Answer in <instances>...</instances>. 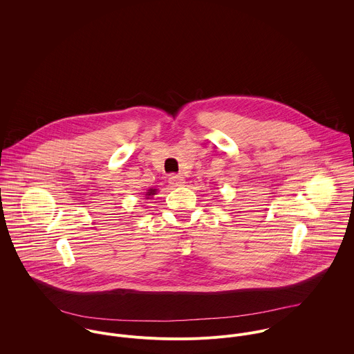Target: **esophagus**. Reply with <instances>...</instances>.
<instances>
[{
    "mask_svg": "<svg viewBox=\"0 0 354 354\" xmlns=\"http://www.w3.org/2000/svg\"><path fill=\"white\" fill-rule=\"evenodd\" d=\"M169 184H170L171 187H181V185L185 184V180H184V177L180 176V174H171V176L169 177Z\"/></svg>",
    "mask_w": 354,
    "mask_h": 354,
    "instance_id": "34e87169",
    "label": "esophagus"
}]
</instances>
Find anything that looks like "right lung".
Masks as SVG:
<instances>
[{
	"label": "right lung",
	"mask_w": 354,
	"mask_h": 354,
	"mask_svg": "<svg viewBox=\"0 0 354 354\" xmlns=\"http://www.w3.org/2000/svg\"><path fill=\"white\" fill-rule=\"evenodd\" d=\"M155 194H156V189H152V188H150V189L146 192V198H147V199H150V198L153 196Z\"/></svg>",
	"instance_id": "1"
}]
</instances>
